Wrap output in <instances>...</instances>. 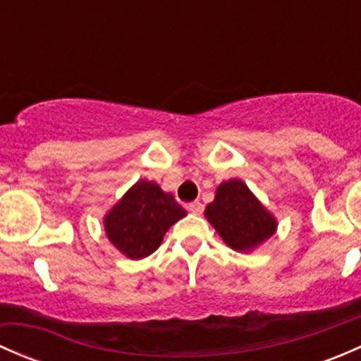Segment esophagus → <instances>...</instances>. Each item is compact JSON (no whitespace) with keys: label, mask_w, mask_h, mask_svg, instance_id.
<instances>
[{"label":"esophagus","mask_w":361,"mask_h":361,"mask_svg":"<svg viewBox=\"0 0 361 361\" xmlns=\"http://www.w3.org/2000/svg\"><path fill=\"white\" fill-rule=\"evenodd\" d=\"M187 209L190 211V213H194V214H201V213H202V209H204V206H202L201 202L195 201V202H190V204H188Z\"/></svg>","instance_id":"34e87169"}]
</instances>
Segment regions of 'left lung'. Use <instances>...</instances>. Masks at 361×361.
<instances>
[{
	"label": "left lung",
	"mask_w": 361,
	"mask_h": 361,
	"mask_svg": "<svg viewBox=\"0 0 361 361\" xmlns=\"http://www.w3.org/2000/svg\"><path fill=\"white\" fill-rule=\"evenodd\" d=\"M204 216L225 245L239 253H251L278 231L274 214L239 178L218 185L214 201L207 204Z\"/></svg>",
	"instance_id": "left-lung-1"
}]
</instances>
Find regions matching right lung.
<instances>
[{
    "label": "right lung",
    "instance_id": "add662e5",
    "mask_svg": "<svg viewBox=\"0 0 361 361\" xmlns=\"http://www.w3.org/2000/svg\"><path fill=\"white\" fill-rule=\"evenodd\" d=\"M187 211L155 181L140 180L104 214L108 241L123 257L141 260L159 248L166 232Z\"/></svg>",
    "mask_w": 361,
    "mask_h": 361
}]
</instances>
